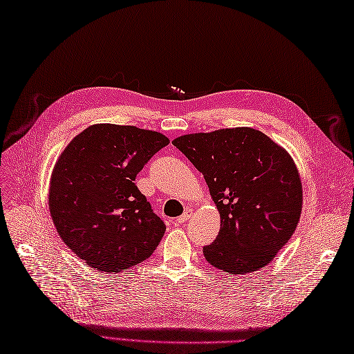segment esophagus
<instances>
[{
	"mask_svg": "<svg viewBox=\"0 0 354 354\" xmlns=\"http://www.w3.org/2000/svg\"><path fill=\"white\" fill-rule=\"evenodd\" d=\"M191 216H192V209H186L185 213L182 214V216L176 219V223H177V225H183V223H185L189 218H191Z\"/></svg>",
	"mask_w": 354,
	"mask_h": 354,
	"instance_id": "1",
	"label": "esophagus"
}]
</instances>
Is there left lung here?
<instances>
[{
  "label": "left lung",
  "instance_id": "left-lung-1",
  "mask_svg": "<svg viewBox=\"0 0 354 354\" xmlns=\"http://www.w3.org/2000/svg\"><path fill=\"white\" fill-rule=\"evenodd\" d=\"M172 144L204 176L221 213L205 260L230 274L269 264L295 232L301 183L290 154L251 127L183 135Z\"/></svg>",
  "mask_w": 354,
  "mask_h": 354
}]
</instances>
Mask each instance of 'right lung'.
Instances as JSON below:
<instances>
[{
	"label": "right lung",
	"mask_w": 354,
	"mask_h": 354,
	"mask_svg": "<svg viewBox=\"0 0 354 354\" xmlns=\"http://www.w3.org/2000/svg\"><path fill=\"white\" fill-rule=\"evenodd\" d=\"M168 144L159 132L94 124L62 153L50 177V216L63 242L91 269L123 272L158 248L167 227L135 178Z\"/></svg>",
	"instance_id": "1"
}]
</instances>
